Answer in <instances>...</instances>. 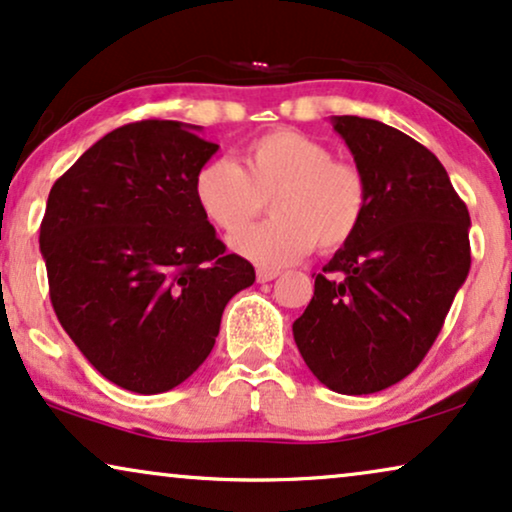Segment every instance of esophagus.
<instances>
[{"label":"esophagus","instance_id":"esophagus-1","mask_svg":"<svg viewBox=\"0 0 512 512\" xmlns=\"http://www.w3.org/2000/svg\"><path fill=\"white\" fill-rule=\"evenodd\" d=\"M277 275H280V272H277V270H268V268H258L256 270V280L258 282H272Z\"/></svg>","mask_w":512,"mask_h":512}]
</instances>
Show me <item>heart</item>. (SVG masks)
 Listing matches in <instances>:
<instances>
[{"mask_svg": "<svg viewBox=\"0 0 512 512\" xmlns=\"http://www.w3.org/2000/svg\"><path fill=\"white\" fill-rule=\"evenodd\" d=\"M192 195L202 216L223 235H237L272 197V221L232 240L261 268L301 261L315 247L336 251L360 232L369 211V181L353 162L336 159L320 138L296 129L258 136L242 167L216 157L197 169Z\"/></svg>", "mask_w": 512, "mask_h": 512, "instance_id": "obj_1", "label": "heart"}]
</instances>
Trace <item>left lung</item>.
Segmentation results:
<instances>
[{
  "instance_id": "8db88e82",
  "label": "left lung",
  "mask_w": 512,
  "mask_h": 512,
  "mask_svg": "<svg viewBox=\"0 0 512 512\" xmlns=\"http://www.w3.org/2000/svg\"><path fill=\"white\" fill-rule=\"evenodd\" d=\"M334 129L369 181L362 228L315 277L294 341L324 386L369 395L409 376L470 270V216L426 145L353 115Z\"/></svg>"
}]
</instances>
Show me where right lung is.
<instances>
[{
	"mask_svg": "<svg viewBox=\"0 0 512 512\" xmlns=\"http://www.w3.org/2000/svg\"><path fill=\"white\" fill-rule=\"evenodd\" d=\"M171 119L110 131L53 183L39 228L58 322L108 381L141 395L183 383L225 305L254 284L199 211L192 181L218 150Z\"/></svg>",
	"mask_w": 512,
	"mask_h": 512,
	"instance_id": "add662e5",
	"label": "right lung"
}]
</instances>
